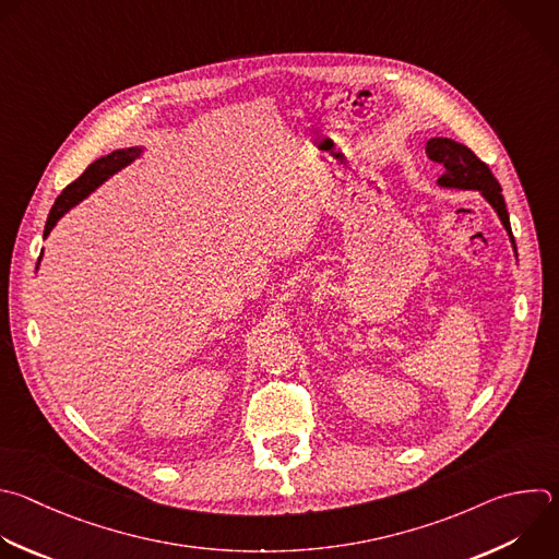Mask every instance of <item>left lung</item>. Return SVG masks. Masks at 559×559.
Masks as SVG:
<instances>
[{"label": "left lung", "instance_id": "obj_1", "mask_svg": "<svg viewBox=\"0 0 559 559\" xmlns=\"http://www.w3.org/2000/svg\"><path fill=\"white\" fill-rule=\"evenodd\" d=\"M428 153L432 159L441 162L445 166L443 175L437 179V183L441 189H450V191H478L480 198L496 211L500 224L504 226L513 254L518 259V250H515V241L511 235V224H509V213H507V204L502 198V189L498 179L493 177V173L489 170V166L485 162H480L465 144L452 140V138H430L428 140Z\"/></svg>", "mask_w": 559, "mask_h": 559}]
</instances>
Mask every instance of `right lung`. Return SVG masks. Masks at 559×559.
<instances>
[{
	"label": "right lung",
	"mask_w": 559,
	"mask_h": 559,
	"mask_svg": "<svg viewBox=\"0 0 559 559\" xmlns=\"http://www.w3.org/2000/svg\"><path fill=\"white\" fill-rule=\"evenodd\" d=\"M144 153V146H129V148H118V151H111L109 155H103L98 157L96 162H92L85 173L72 181L68 189L57 198L50 215H48V222H46V230H44V239L52 233V228L59 224V219L70 213L74 206H79L85 198H90L100 183H105L111 175H116L118 170H122L124 166H129L131 162H135L138 157H142ZM44 257V252H41ZM41 257H39V263H41ZM39 263H37V270H39Z\"/></svg>",
	"instance_id": "obj_1"
}]
</instances>
